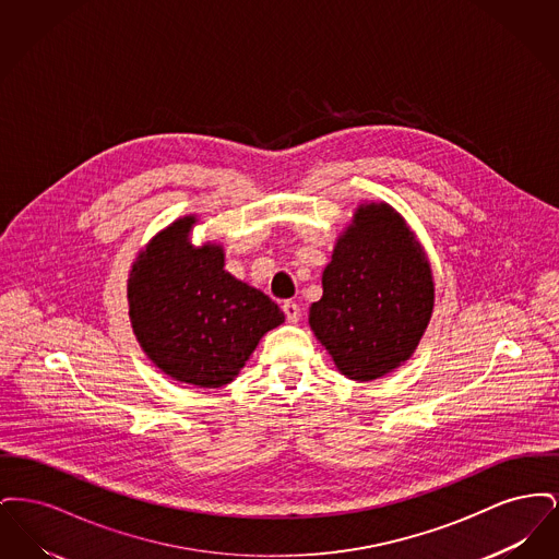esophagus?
Instances as JSON below:
<instances>
[{
    "label": "esophagus",
    "mask_w": 559,
    "mask_h": 559,
    "mask_svg": "<svg viewBox=\"0 0 559 559\" xmlns=\"http://www.w3.org/2000/svg\"><path fill=\"white\" fill-rule=\"evenodd\" d=\"M283 310H285V317H287V320H289L292 324L299 322L301 312H299V306H297L295 301H285V304H283Z\"/></svg>",
    "instance_id": "1"
}]
</instances>
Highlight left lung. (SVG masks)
<instances>
[{"mask_svg": "<svg viewBox=\"0 0 559 559\" xmlns=\"http://www.w3.org/2000/svg\"><path fill=\"white\" fill-rule=\"evenodd\" d=\"M433 292L415 230L390 203L365 201L335 240L308 322L337 371L372 381L413 356L433 312Z\"/></svg>", "mask_w": 559, "mask_h": 559, "instance_id": "obj_1", "label": "left lung"}]
</instances>
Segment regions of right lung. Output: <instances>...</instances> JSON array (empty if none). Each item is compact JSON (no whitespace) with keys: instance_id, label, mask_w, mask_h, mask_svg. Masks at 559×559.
Listing matches in <instances>:
<instances>
[{"instance_id":"obj_1","label":"right lung","mask_w":559,"mask_h":559,"mask_svg":"<svg viewBox=\"0 0 559 559\" xmlns=\"http://www.w3.org/2000/svg\"><path fill=\"white\" fill-rule=\"evenodd\" d=\"M194 213L159 230L128 274L133 335L167 377L197 388L230 383L267 331L285 322L266 293L224 270V247L192 245Z\"/></svg>"}]
</instances>
